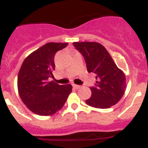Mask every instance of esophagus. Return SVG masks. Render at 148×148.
Wrapping results in <instances>:
<instances>
[{
  "instance_id": "esophagus-1",
  "label": "esophagus",
  "mask_w": 148,
  "mask_h": 148,
  "mask_svg": "<svg viewBox=\"0 0 148 148\" xmlns=\"http://www.w3.org/2000/svg\"><path fill=\"white\" fill-rule=\"evenodd\" d=\"M73 88H75V89H78V88H80V86L79 85H75V84H73Z\"/></svg>"
}]
</instances>
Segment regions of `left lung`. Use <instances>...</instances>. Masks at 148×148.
<instances>
[{
    "mask_svg": "<svg viewBox=\"0 0 148 148\" xmlns=\"http://www.w3.org/2000/svg\"><path fill=\"white\" fill-rule=\"evenodd\" d=\"M81 53L88 72L96 74L95 86L91 87L92 96L86 101L88 106L108 109L116 104L126 90L124 73L117 67L106 49L95 42L73 43Z\"/></svg>",
    "mask_w": 148,
    "mask_h": 148,
    "instance_id": "1",
    "label": "left lung"
}]
</instances>
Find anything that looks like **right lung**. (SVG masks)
<instances>
[{
	"instance_id": "obj_1",
	"label": "right lung",
	"mask_w": 148,
	"mask_h": 148,
	"mask_svg": "<svg viewBox=\"0 0 148 148\" xmlns=\"http://www.w3.org/2000/svg\"><path fill=\"white\" fill-rule=\"evenodd\" d=\"M68 45L45 44L27 56L21 65L18 76L19 96L27 107L36 115H53L62 108L72 91L71 85H59L48 80L55 70V54Z\"/></svg>"
}]
</instances>
